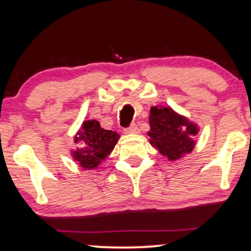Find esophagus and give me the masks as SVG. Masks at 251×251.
<instances>
[{"label": "esophagus", "instance_id": "1", "mask_svg": "<svg viewBox=\"0 0 251 251\" xmlns=\"http://www.w3.org/2000/svg\"><path fill=\"white\" fill-rule=\"evenodd\" d=\"M125 133H127V134L139 133V128H138V126L135 125V124H131V125H129V127L125 128Z\"/></svg>", "mask_w": 251, "mask_h": 251}]
</instances>
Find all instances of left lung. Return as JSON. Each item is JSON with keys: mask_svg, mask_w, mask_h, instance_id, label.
Instances as JSON below:
<instances>
[{"mask_svg": "<svg viewBox=\"0 0 251 251\" xmlns=\"http://www.w3.org/2000/svg\"><path fill=\"white\" fill-rule=\"evenodd\" d=\"M150 144L170 162L180 159L195 149L194 137L200 132L197 124L178 114L170 106H153L150 109Z\"/></svg>", "mask_w": 251, "mask_h": 251, "instance_id": "8db88e82", "label": "left lung"}]
</instances>
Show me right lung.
<instances>
[{
  "instance_id": "obj_1",
  "label": "right lung",
  "mask_w": 251,
  "mask_h": 251,
  "mask_svg": "<svg viewBox=\"0 0 251 251\" xmlns=\"http://www.w3.org/2000/svg\"><path fill=\"white\" fill-rule=\"evenodd\" d=\"M119 138L117 132L102 128L98 120H85L74 135L77 148L71 154L82 169H97L113 151Z\"/></svg>"
}]
</instances>
